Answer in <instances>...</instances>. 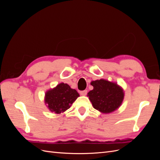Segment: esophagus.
Masks as SVG:
<instances>
[{"mask_svg":"<svg viewBox=\"0 0 160 160\" xmlns=\"http://www.w3.org/2000/svg\"><path fill=\"white\" fill-rule=\"evenodd\" d=\"M87 93H88V91H87V90H84V91H82L80 92V94H81L82 96L86 95Z\"/></svg>","mask_w":160,"mask_h":160,"instance_id":"1","label":"esophagus"}]
</instances>
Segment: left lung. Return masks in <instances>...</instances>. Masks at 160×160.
Returning a JSON list of instances; mask_svg holds the SVG:
<instances>
[{
  "instance_id": "1",
  "label": "left lung",
  "mask_w": 160,
  "mask_h": 160,
  "mask_svg": "<svg viewBox=\"0 0 160 160\" xmlns=\"http://www.w3.org/2000/svg\"><path fill=\"white\" fill-rule=\"evenodd\" d=\"M93 89L88 93L93 107L102 113H110L119 109L124 99V91L117 83L101 79L91 82Z\"/></svg>"
}]
</instances>
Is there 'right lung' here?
Returning <instances> with one entry per match:
<instances>
[{"label":"right lung","mask_w":160,"mask_h":160,"mask_svg":"<svg viewBox=\"0 0 160 160\" xmlns=\"http://www.w3.org/2000/svg\"><path fill=\"white\" fill-rule=\"evenodd\" d=\"M79 97L75 89L71 88L68 84L61 83L46 92L45 103L50 111L59 114L69 109Z\"/></svg>","instance_id":"add662e5"}]
</instances>
